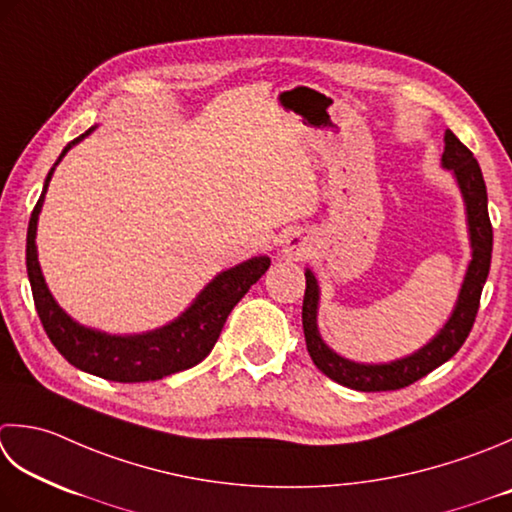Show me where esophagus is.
Here are the masks:
<instances>
[{
  "instance_id": "1",
  "label": "esophagus",
  "mask_w": 512,
  "mask_h": 512,
  "mask_svg": "<svg viewBox=\"0 0 512 512\" xmlns=\"http://www.w3.org/2000/svg\"><path fill=\"white\" fill-rule=\"evenodd\" d=\"M310 248H313V242H310L306 233H293L284 242V257L290 259V262H299V259L310 255Z\"/></svg>"
}]
</instances>
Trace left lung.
I'll return each mask as SVG.
<instances>
[{
  "label": "left lung",
  "mask_w": 512,
  "mask_h": 512,
  "mask_svg": "<svg viewBox=\"0 0 512 512\" xmlns=\"http://www.w3.org/2000/svg\"><path fill=\"white\" fill-rule=\"evenodd\" d=\"M442 166L450 170L462 193L466 206V226L470 239V262L466 268L462 288H459L457 302L450 313L444 328L415 353H410L395 362L384 364H364L346 359L330 348L317 328L319 310V284L313 270L306 268V293L302 306V324L308 355L315 366L326 377L346 388L362 390V393H377V390H399L410 386L417 379L426 377L430 370L442 366L453 357L475 324L479 310V297L486 284L490 270V255H493V226L488 217V195L482 168H479L473 153L459 142L453 130L444 135V155Z\"/></svg>",
  "instance_id": "obj_1"
}]
</instances>
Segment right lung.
Wrapping results in <instances>:
<instances>
[{"label": "right lung", "instance_id": "add662e5", "mask_svg": "<svg viewBox=\"0 0 512 512\" xmlns=\"http://www.w3.org/2000/svg\"><path fill=\"white\" fill-rule=\"evenodd\" d=\"M97 126H90L86 133L73 139L57 157L55 166L48 170L44 190L39 195L28 222L26 235V270L28 282L33 288V299L37 315L42 319V326L53 346L64 355L68 364L84 370V373L104 377L108 382H155L166 375L179 373V370L193 368L213 350L219 333L226 324V317L235 304L242 299L248 288L262 277L268 266L270 257L259 255L250 257L246 262L237 264L222 273L215 275L210 282L199 290V295L193 299L182 315L175 317L162 328L148 330V333L135 335H110L104 330L88 328L75 322L66 310L55 302L46 286L42 275V266L37 259V222L42 213L44 197L50 179L57 164L62 162L64 155L75 144L82 142L84 137L93 133Z\"/></svg>", "mask_w": 512, "mask_h": 512}]
</instances>
